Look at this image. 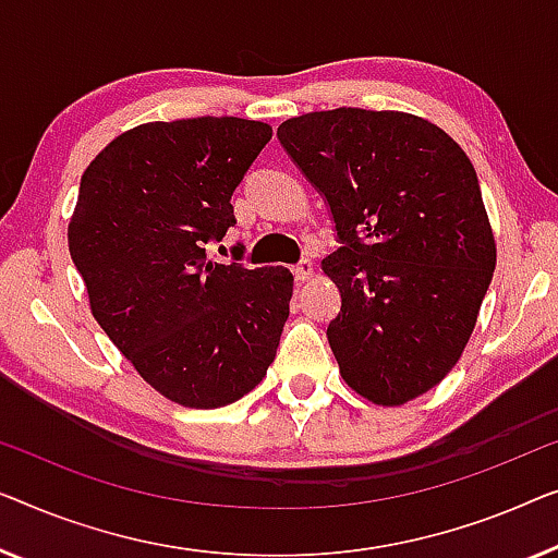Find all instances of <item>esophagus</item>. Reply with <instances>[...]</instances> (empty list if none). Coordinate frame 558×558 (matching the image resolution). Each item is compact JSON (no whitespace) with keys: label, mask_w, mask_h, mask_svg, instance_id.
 <instances>
[{"label":"esophagus","mask_w":558,"mask_h":558,"mask_svg":"<svg viewBox=\"0 0 558 558\" xmlns=\"http://www.w3.org/2000/svg\"><path fill=\"white\" fill-rule=\"evenodd\" d=\"M311 276H313V263L308 260V257H305V260H301L298 265H293V278L298 282H305Z\"/></svg>","instance_id":"esophagus-1"}]
</instances>
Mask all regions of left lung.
I'll return each instance as SVG.
<instances>
[{
    "instance_id": "8db88e82",
    "label": "left lung",
    "mask_w": 558,
    "mask_h": 558,
    "mask_svg": "<svg viewBox=\"0 0 558 558\" xmlns=\"http://www.w3.org/2000/svg\"><path fill=\"white\" fill-rule=\"evenodd\" d=\"M316 186L339 250L326 328L341 376L374 404L425 395L458 364L496 268V240L465 151L410 113L336 108L278 125Z\"/></svg>"
}]
</instances>
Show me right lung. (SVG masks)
<instances>
[{
    "label": "right lung",
    "instance_id": "1",
    "mask_svg": "<svg viewBox=\"0 0 558 558\" xmlns=\"http://www.w3.org/2000/svg\"><path fill=\"white\" fill-rule=\"evenodd\" d=\"M270 138L268 123L234 116L144 123L113 138L81 179L68 245L93 316L171 402L230 404L276 359L290 270L207 260V245L234 227L232 194Z\"/></svg>",
    "mask_w": 558,
    "mask_h": 558
}]
</instances>
